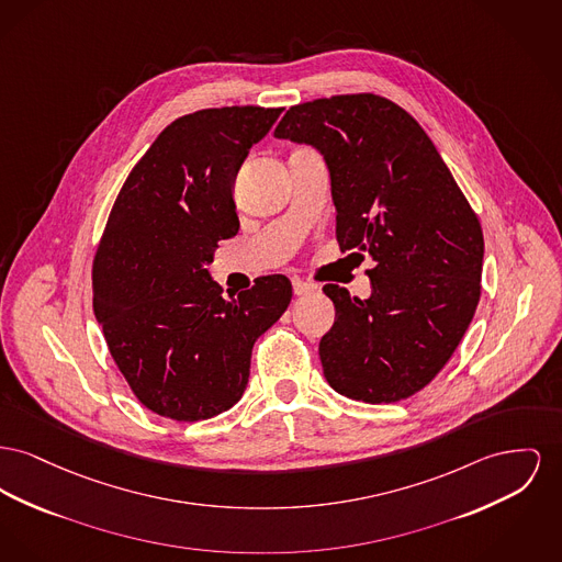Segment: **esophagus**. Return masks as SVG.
<instances>
[{"mask_svg": "<svg viewBox=\"0 0 562 562\" xmlns=\"http://www.w3.org/2000/svg\"><path fill=\"white\" fill-rule=\"evenodd\" d=\"M314 291V286L312 284H307V282H303L301 278H293V293L301 297V295H310Z\"/></svg>", "mask_w": 562, "mask_h": 562, "instance_id": "obj_1", "label": "esophagus"}]
</instances>
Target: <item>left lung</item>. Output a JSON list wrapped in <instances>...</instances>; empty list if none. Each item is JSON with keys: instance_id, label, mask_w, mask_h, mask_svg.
I'll use <instances>...</instances> for the list:
<instances>
[{"instance_id": "1", "label": "left lung", "mask_w": 562, "mask_h": 562, "mask_svg": "<svg viewBox=\"0 0 562 562\" xmlns=\"http://www.w3.org/2000/svg\"><path fill=\"white\" fill-rule=\"evenodd\" d=\"M273 135L323 155L339 248L373 261L369 297L323 289L335 305L318 346L330 389L367 403L418 393L475 314L484 263L477 216L425 130L380 95L299 103Z\"/></svg>"}]
</instances>
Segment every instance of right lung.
Here are the masks:
<instances>
[{
  "instance_id": "right-lung-1",
  "label": "right lung",
  "mask_w": 562,
  "mask_h": 562,
  "mask_svg": "<svg viewBox=\"0 0 562 562\" xmlns=\"http://www.w3.org/2000/svg\"><path fill=\"white\" fill-rule=\"evenodd\" d=\"M282 108L199 110L159 133L110 212L93 312L135 396L178 423L212 418L246 391L255 341L289 307L286 276L223 297L207 265L239 229L235 176Z\"/></svg>"
}]
</instances>
